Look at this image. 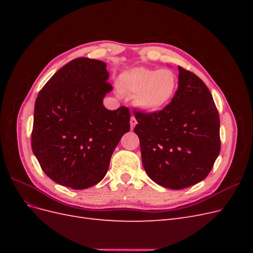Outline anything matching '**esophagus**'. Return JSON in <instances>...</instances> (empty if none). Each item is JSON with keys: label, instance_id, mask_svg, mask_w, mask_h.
Returning a JSON list of instances; mask_svg holds the SVG:
<instances>
[{"label": "esophagus", "instance_id": "34e87169", "mask_svg": "<svg viewBox=\"0 0 253 253\" xmlns=\"http://www.w3.org/2000/svg\"><path fill=\"white\" fill-rule=\"evenodd\" d=\"M129 124H131V129H133L135 127L136 124H137V120H136V118L134 116L131 117V120H129Z\"/></svg>", "mask_w": 253, "mask_h": 253}]
</instances>
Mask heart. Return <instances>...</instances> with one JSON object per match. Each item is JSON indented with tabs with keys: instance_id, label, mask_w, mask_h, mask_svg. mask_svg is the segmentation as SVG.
I'll return each mask as SVG.
<instances>
[{
	"instance_id": "heart-1",
	"label": "heart",
	"mask_w": 253,
	"mask_h": 253,
	"mask_svg": "<svg viewBox=\"0 0 253 253\" xmlns=\"http://www.w3.org/2000/svg\"><path fill=\"white\" fill-rule=\"evenodd\" d=\"M178 85V76L170 68L135 67L119 78L120 90L135 95L134 104L145 113H157L168 108Z\"/></svg>"
}]
</instances>
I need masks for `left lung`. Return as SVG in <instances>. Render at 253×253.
<instances>
[{"instance_id": "obj_1", "label": "left lung", "mask_w": 253, "mask_h": 253, "mask_svg": "<svg viewBox=\"0 0 253 253\" xmlns=\"http://www.w3.org/2000/svg\"><path fill=\"white\" fill-rule=\"evenodd\" d=\"M178 71V90L168 108L134 112L144 170L157 185L173 190L205 179L220 151L219 117L210 90L193 73Z\"/></svg>"}]
</instances>
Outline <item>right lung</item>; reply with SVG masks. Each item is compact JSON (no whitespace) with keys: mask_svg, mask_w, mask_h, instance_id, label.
Listing matches in <instances>:
<instances>
[{"mask_svg":"<svg viewBox=\"0 0 253 253\" xmlns=\"http://www.w3.org/2000/svg\"><path fill=\"white\" fill-rule=\"evenodd\" d=\"M102 61L78 58L52 76L37 97L32 148L42 170L61 186L93 187L109 170L121 137L129 131V110L103 105L113 89Z\"/></svg>","mask_w":253,"mask_h":253,"instance_id":"1","label":"right lung"}]
</instances>
